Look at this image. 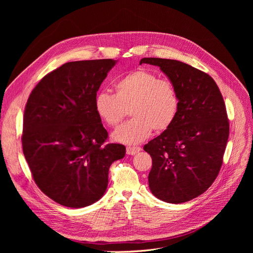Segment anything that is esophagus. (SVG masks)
<instances>
[{
  "label": "esophagus",
  "instance_id": "1",
  "mask_svg": "<svg viewBox=\"0 0 253 253\" xmlns=\"http://www.w3.org/2000/svg\"><path fill=\"white\" fill-rule=\"evenodd\" d=\"M139 151H141V148H139V147H128L126 149V152L128 155H135Z\"/></svg>",
  "mask_w": 253,
  "mask_h": 253
}]
</instances>
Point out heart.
<instances>
[{
  "label": "heart",
  "instance_id": "obj_1",
  "mask_svg": "<svg viewBox=\"0 0 253 253\" xmlns=\"http://www.w3.org/2000/svg\"><path fill=\"white\" fill-rule=\"evenodd\" d=\"M115 92H98L94 109L110 127L118 126L131 110L133 118L113 134L119 142L137 144L147 139L153 129L158 133L166 131L179 112L180 99L175 85L145 69L132 71L118 80Z\"/></svg>",
  "mask_w": 253,
  "mask_h": 253
}]
</instances>
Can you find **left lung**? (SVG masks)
<instances>
[{
  "label": "left lung",
  "mask_w": 253,
  "mask_h": 253,
  "mask_svg": "<svg viewBox=\"0 0 253 253\" xmlns=\"http://www.w3.org/2000/svg\"><path fill=\"white\" fill-rule=\"evenodd\" d=\"M158 65L177 89L180 106L174 123L149 141V187L158 199L183 203L208 190L217 177L230 133L223 97L208 74L178 60L142 58Z\"/></svg>",
  "instance_id": "1"
}]
</instances>
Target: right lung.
Masks as SVG:
<instances>
[{
    "mask_svg": "<svg viewBox=\"0 0 253 253\" xmlns=\"http://www.w3.org/2000/svg\"><path fill=\"white\" fill-rule=\"evenodd\" d=\"M113 59L72 61L47 74L32 91L23 115L22 151L32 176L56 203L82 208L98 201L109 169L126 148L106 143L94 109Z\"/></svg>",
    "mask_w": 253,
    "mask_h": 253,
    "instance_id": "obj_1",
    "label": "right lung"
}]
</instances>
